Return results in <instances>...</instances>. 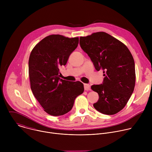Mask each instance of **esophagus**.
<instances>
[{
    "label": "esophagus",
    "instance_id": "esophagus-1",
    "mask_svg": "<svg viewBox=\"0 0 152 152\" xmlns=\"http://www.w3.org/2000/svg\"><path fill=\"white\" fill-rule=\"evenodd\" d=\"M84 90L86 91L90 90V85L89 84L84 83Z\"/></svg>",
    "mask_w": 152,
    "mask_h": 152
}]
</instances>
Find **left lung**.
<instances>
[{
    "label": "left lung",
    "mask_w": 152,
    "mask_h": 152,
    "mask_svg": "<svg viewBox=\"0 0 152 152\" xmlns=\"http://www.w3.org/2000/svg\"><path fill=\"white\" fill-rule=\"evenodd\" d=\"M79 43L96 70H102L104 73L103 83L91 87L99 96L94 108L103 114L118 113L126 105L135 85V62L131 52L122 42L104 32L80 37Z\"/></svg>",
    "instance_id": "obj_1"
}]
</instances>
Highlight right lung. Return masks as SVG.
Here are the masks:
<instances>
[{
	"label": "right lung",
	"instance_id": "obj_1",
	"mask_svg": "<svg viewBox=\"0 0 152 152\" xmlns=\"http://www.w3.org/2000/svg\"><path fill=\"white\" fill-rule=\"evenodd\" d=\"M78 43V37L50 35L37 44L30 54L31 88L44 111L50 115L59 116L69 113L76 97L84 91L82 82L59 77V67L67 64Z\"/></svg>",
	"mask_w": 152,
	"mask_h": 152
}]
</instances>
